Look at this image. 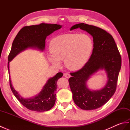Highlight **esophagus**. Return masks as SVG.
I'll use <instances>...</instances> for the list:
<instances>
[{"instance_id": "1", "label": "esophagus", "mask_w": 130, "mask_h": 130, "mask_svg": "<svg viewBox=\"0 0 130 130\" xmlns=\"http://www.w3.org/2000/svg\"><path fill=\"white\" fill-rule=\"evenodd\" d=\"M63 76H64L65 78H69L70 77V75L69 73H65L64 74H63Z\"/></svg>"}]
</instances>
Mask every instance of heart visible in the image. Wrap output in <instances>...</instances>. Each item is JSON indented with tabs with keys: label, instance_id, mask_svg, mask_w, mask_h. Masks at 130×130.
<instances>
[{
	"label": "heart",
	"instance_id": "b5f03b06",
	"mask_svg": "<svg viewBox=\"0 0 130 130\" xmlns=\"http://www.w3.org/2000/svg\"><path fill=\"white\" fill-rule=\"evenodd\" d=\"M93 42L85 34H65L53 38L50 43V62L59 67L64 61L69 69L77 70L87 63L92 54Z\"/></svg>",
	"mask_w": 130,
	"mask_h": 130
}]
</instances>
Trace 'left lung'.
Here are the masks:
<instances>
[{
  "label": "left lung",
  "mask_w": 130,
  "mask_h": 130,
  "mask_svg": "<svg viewBox=\"0 0 130 130\" xmlns=\"http://www.w3.org/2000/svg\"><path fill=\"white\" fill-rule=\"evenodd\" d=\"M78 28L89 33L93 38L92 54L81 69L70 73L69 83L73 98L79 108L93 110L106 104L116 92L118 77L121 67V56L114 38L104 29L83 23L75 24L70 30ZM100 68L107 73V83L100 91H90L86 86L90 76Z\"/></svg>",
  "instance_id": "1"
}]
</instances>
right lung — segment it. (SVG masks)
Wrapping results in <instances>:
<instances>
[{"instance_id":"right-lung-1","label":"right lung","mask_w":130,"mask_h":130,"mask_svg":"<svg viewBox=\"0 0 130 130\" xmlns=\"http://www.w3.org/2000/svg\"><path fill=\"white\" fill-rule=\"evenodd\" d=\"M61 28V26L59 24L47 23L23 27L14 40L8 56V69L9 74V61L17 55L28 47H36L43 50L45 48L46 37ZM62 75V73H58L54 77L48 80L39 94L30 99H24L18 94L12 87L9 78L10 87L17 99L27 109L36 112L47 111L54 106L56 101L57 81Z\"/></svg>"}]
</instances>
